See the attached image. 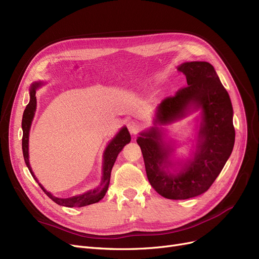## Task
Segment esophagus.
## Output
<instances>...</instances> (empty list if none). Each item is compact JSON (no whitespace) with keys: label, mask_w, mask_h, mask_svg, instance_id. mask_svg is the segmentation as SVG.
<instances>
[{"label":"esophagus","mask_w":259,"mask_h":259,"mask_svg":"<svg viewBox=\"0 0 259 259\" xmlns=\"http://www.w3.org/2000/svg\"><path fill=\"white\" fill-rule=\"evenodd\" d=\"M127 127H128V130L130 131V133L134 134V136H136V134H138L139 131L141 130V125L137 120H130V121H128Z\"/></svg>","instance_id":"esophagus-1"}]
</instances>
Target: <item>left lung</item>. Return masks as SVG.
Wrapping results in <instances>:
<instances>
[{"instance_id": "8db88e82", "label": "left lung", "mask_w": 259, "mask_h": 259, "mask_svg": "<svg viewBox=\"0 0 259 259\" xmlns=\"http://www.w3.org/2000/svg\"><path fill=\"white\" fill-rule=\"evenodd\" d=\"M178 71L186 76L187 85L160 104L155 123L163 125L184 116L190 106L201 108L198 152L175 176L165 170L170 165L168 155L171 151L164 147L159 128L142 133L137 142L151 186L167 199L185 200L205 193L219 176L232 153L235 129L230 96L213 66L193 61L178 66Z\"/></svg>"}]
</instances>
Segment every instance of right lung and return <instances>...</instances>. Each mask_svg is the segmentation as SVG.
<instances>
[{
  "label": "right lung",
  "instance_id": "add662e5",
  "mask_svg": "<svg viewBox=\"0 0 259 259\" xmlns=\"http://www.w3.org/2000/svg\"><path fill=\"white\" fill-rule=\"evenodd\" d=\"M40 85L39 83H33L31 89H30V100L28 105L26 106L24 113H23V118H22V129H23V137H22V149H23V156H24V161L26 163V166L28 167V169L33 177V179L36 180L39 186L42 188L44 193L48 195L49 198H51L55 203H57L62 206H67V207H81L85 205H90L98 202L99 200H102L104 196L106 195L109 184H110V177H111V171H112V167H113L116 157L118 153L121 151L123 148V146L128 144L131 141L130 133L126 127H123L117 134L116 137L110 142L108 145V147L106 148V151L104 153V167H103V178H102V183L100 185L93 189L90 190V192H87L82 195L79 196H75L72 198H67V199H61L54 197L51 193H49L48 190L43 188V186L38 182L37 178L33 175L30 165H29V160H28V137H29V129L31 121L33 118V115H35V111H36V105H37V99H36V89Z\"/></svg>",
  "mask_w": 259,
  "mask_h": 259
}]
</instances>
